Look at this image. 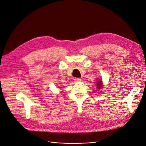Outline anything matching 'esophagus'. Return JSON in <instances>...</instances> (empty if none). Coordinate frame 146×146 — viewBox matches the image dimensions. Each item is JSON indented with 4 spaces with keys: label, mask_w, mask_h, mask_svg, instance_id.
I'll use <instances>...</instances> for the list:
<instances>
[{
    "label": "esophagus",
    "mask_w": 146,
    "mask_h": 146,
    "mask_svg": "<svg viewBox=\"0 0 146 146\" xmlns=\"http://www.w3.org/2000/svg\"><path fill=\"white\" fill-rule=\"evenodd\" d=\"M74 81L75 82H80L81 81V79L79 78H75L74 79Z\"/></svg>",
    "instance_id": "obj_1"
}]
</instances>
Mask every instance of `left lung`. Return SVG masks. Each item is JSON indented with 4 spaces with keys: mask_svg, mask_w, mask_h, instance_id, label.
Listing matches in <instances>:
<instances>
[{
    "mask_svg": "<svg viewBox=\"0 0 146 146\" xmlns=\"http://www.w3.org/2000/svg\"><path fill=\"white\" fill-rule=\"evenodd\" d=\"M97 88L98 89H101L102 88V81H99L98 82V84H97Z\"/></svg>",
    "mask_w": 146,
    "mask_h": 146,
    "instance_id": "1",
    "label": "left lung"
}]
</instances>
